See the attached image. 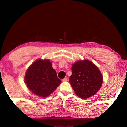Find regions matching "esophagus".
I'll return each instance as SVG.
<instances>
[{"label": "esophagus", "mask_w": 127, "mask_h": 127, "mask_svg": "<svg viewBox=\"0 0 127 127\" xmlns=\"http://www.w3.org/2000/svg\"><path fill=\"white\" fill-rule=\"evenodd\" d=\"M63 80L64 82H67V81H68V79H67V77H65L64 78V79H63Z\"/></svg>", "instance_id": "obj_1"}]
</instances>
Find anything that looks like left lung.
<instances>
[{
  "label": "left lung",
  "mask_w": 127,
  "mask_h": 127,
  "mask_svg": "<svg viewBox=\"0 0 127 127\" xmlns=\"http://www.w3.org/2000/svg\"><path fill=\"white\" fill-rule=\"evenodd\" d=\"M69 82L75 93L82 99L97 93L103 83V75L95 64L88 59L79 60L72 64Z\"/></svg>",
  "instance_id": "1"
}]
</instances>
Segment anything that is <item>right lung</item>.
I'll list each match as a JSON object with an SVG mask.
<instances>
[{
    "mask_svg": "<svg viewBox=\"0 0 127 127\" xmlns=\"http://www.w3.org/2000/svg\"><path fill=\"white\" fill-rule=\"evenodd\" d=\"M24 80L32 93L42 97L49 96L61 82L52 63L47 59H37L31 64L26 71Z\"/></svg>",
    "mask_w": 127,
    "mask_h": 127,
    "instance_id": "right-lung-1",
    "label": "right lung"
}]
</instances>
